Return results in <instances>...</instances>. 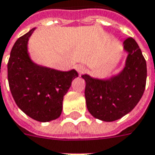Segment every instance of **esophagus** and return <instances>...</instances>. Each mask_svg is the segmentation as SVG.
<instances>
[{"mask_svg": "<svg viewBox=\"0 0 155 155\" xmlns=\"http://www.w3.org/2000/svg\"><path fill=\"white\" fill-rule=\"evenodd\" d=\"M76 70H77V71H78L79 74H82V73L84 71V70H85V66H84V64H78V65L76 66Z\"/></svg>", "mask_w": 155, "mask_h": 155, "instance_id": "1", "label": "esophagus"}]
</instances>
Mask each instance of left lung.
Masks as SVG:
<instances>
[{
    "mask_svg": "<svg viewBox=\"0 0 155 155\" xmlns=\"http://www.w3.org/2000/svg\"><path fill=\"white\" fill-rule=\"evenodd\" d=\"M128 51L125 67L118 75L107 80L83 75L86 85L84 96L87 109L95 118L113 122L127 115L141 98L147 80V63L133 38L123 42Z\"/></svg>",
    "mask_w": 155,
    "mask_h": 155,
    "instance_id": "1",
    "label": "left lung"
}]
</instances>
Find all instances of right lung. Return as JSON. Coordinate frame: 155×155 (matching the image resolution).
I'll list each match as a JSON object with an SVG mask.
<instances>
[{
    "label": "right lung",
    "instance_id": "right-lung-1",
    "mask_svg": "<svg viewBox=\"0 0 155 155\" xmlns=\"http://www.w3.org/2000/svg\"><path fill=\"white\" fill-rule=\"evenodd\" d=\"M35 28L16 40L8 63L10 91L17 106L38 122L59 117L63 98L78 77L75 70L60 71L38 65L27 53V42Z\"/></svg>",
    "mask_w": 155,
    "mask_h": 155
}]
</instances>
